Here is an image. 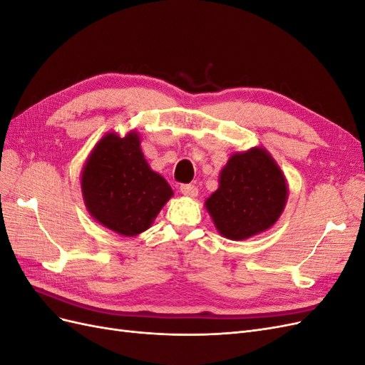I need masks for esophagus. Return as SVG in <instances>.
Segmentation results:
<instances>
[{
	"label": "esophagus",
	"mask_w": 365,
	"mask_h": 365,
	"mask_svg": "<svg viewBox=\"0 0 365 365\" xmlns=\"http://www.w3.org/2000/svg\"><path fill=\"white\" fill-rule=\"evenodd\" d=\"M180 190L182 195L190 196V197H195L197 195V187L195 184H181Z\"/></svg>",
	"instance_id": "obj_1"
}]
</instances>
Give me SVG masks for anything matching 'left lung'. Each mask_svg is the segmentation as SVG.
I'll return each instance as SVG.
<instances>
[{
    "label": "left lung",
    "mask_w": 365,
    "mask_h": 365,
    "mask_svg": "<svg viewBox=\"0 0 365 365\" xmlns=\"http://www.w3.org/2000/svg\"><path fill=\"white\" fill-rule=\"evenodd\" d=\"M286 197L288 187L279 165L267 150L254 148L228 160L219 189L205 207L220 235L244 240L277 222Z\"/></svg>",
    "instance_id": "8db88e82"
}]
</instances>
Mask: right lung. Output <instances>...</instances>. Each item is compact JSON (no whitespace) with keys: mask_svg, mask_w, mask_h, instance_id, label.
Returning a JSON list of instances; mask_svg holds the SVG:
<instances>
[{"mask_svg":"<svg viewBox=\"0 0 365 365\" xmlns=\"http://www.w3.org/2000/svg\"><path fill=\"white\" fill-rule=\"evenodd\" d=\"M82 193L97 222L123 236L148 230L173 195L163 176L150 170L135 132L98 141L82 172Z\"/></svg>","mask_w":365,"mask_h":365,"instance_id":"obj_1","label":"right lung"}]
</instances>
